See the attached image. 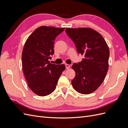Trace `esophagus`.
<instances>
[{"instance_id":"1","label":"esophagus","mask_w":128,"mask_h":128,"mask_svg":"<svg viewBox=\"0 0 128 128\" xmlns=\"http://www.w3.org/2000/svg\"><path fill=\"white\" fill-rule=\"evenodd\" d=\"M65 66H66V69H69V68H70V65L68 64H66Z\"/></svg>"}]
</instances>
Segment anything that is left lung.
Segmentation results:
<instances>
[{"mask_svg":"<svg viewBox=\"0 0 128 128\" xmlns=\"http://www.w3.org/2000/svg\"><path fill=\"white\" fill-rule=\"evenodd\" d=\"M66 32L75 43L77 52L84 56L80 62L72 66L76 73L72 86L81 94H91L107 74L109 48L102 34L90 28H66Z\"/></svg>","mask_w":128,"mask_h":128,"instance_id":"left-lung-1","label":"left lung"}]
</instances>
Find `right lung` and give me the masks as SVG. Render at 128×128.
Instances as JSON below:
<instances>
[{
    "mask_svg": "<svg viewBox=\"0 0 128 128\" xmlns=\"http://www.w3.org/2000/svg\"><path fill=\"white\" fill-rule=\"evenodd\" d=\"M64 28L41 26L34 31L25 42L22 54V69L29 88L36 94L46 96L56 89L64 64L49 61L56 38Z\"/></svg>",
    "mask_w": 128,
    "mask_h": 128,
    "instance_id": "right-lung-1",
    "label": "right lung"
}]
</instances>
